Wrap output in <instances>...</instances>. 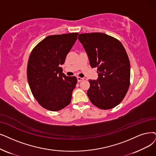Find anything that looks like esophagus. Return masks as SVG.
Wrapping results in <instances>:
<instances>
[{"instance_id":"1","label":"esophagus","mask_w":156,"mask_h":156,"mask_svg":"<svg viewBox=\"0 0 156 156\" xmlns=\"http://www.w3.org/2000/svg\"><path fill=\"white\" fill-rule=\"evenodd\" d=\"M77 81H78V82L82 81V80H83L84 79V78H81V77H77Z\"/></svg>"}]
</instances>
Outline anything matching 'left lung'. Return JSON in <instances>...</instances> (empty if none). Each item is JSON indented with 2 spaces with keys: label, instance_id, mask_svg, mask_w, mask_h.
Listing matches in <instances>:
<instances>
[{
  "label": "left lung",
  "instance_id": "8db88e82",
  "mask_svg": "<svg viewBox=\"0 0 156 156\" xmlns=\"http://www.w3.org/2000/svg\"><path fill=\"white\" fill-rule=\"evenodd\" d=\"M78 39L91 67L97 68L98 79L89 80L87 95L91 102L101 109L116 107L130 86V61L125 48L116 38L102 33L80 34Z\"/></svg>",
  "mask_w": 156,
  "mask_h": 156
}]
</instances>
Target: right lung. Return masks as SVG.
<instances>
[{
	"label": "right lung",
	"instance_id": "obj_1",
	"mask_svg": "<svg viewBox=\"0 0 156 156\" xmlns=\"http://www.w3.org/2000/svg\"><path fill=\"white\" fill-rule=\"evenodd\" d=\"M78 33L51 35L37 44L28 60L27 76L31 92L39 104L58 111L71 102L77 79L68 77L60 67L76 42Z\"/></svg>",
	"mask_w": 156,
	"mask_h": 156
}]
</instances>
